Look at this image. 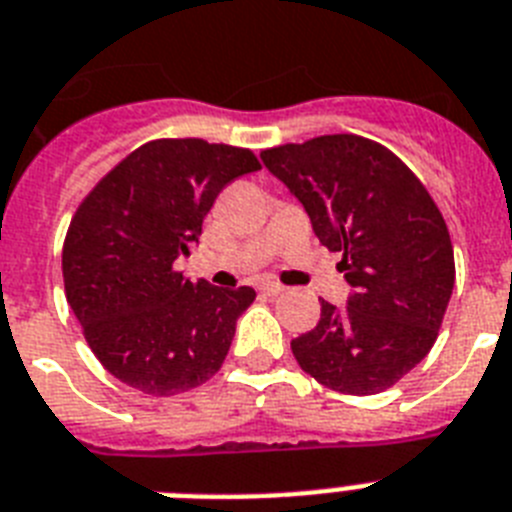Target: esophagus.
Masks as SVG:
<instances>
[{
    "mask_svg": "<svg viewBox=\"0 0 512 512\" xmlns=\"http://www.w3.org/2000/svg\"><path fill=\"white\" fill-rule=\"evenodd\" d=\"M259 290L264 295H280L285 293V285H280V282H261Z\"/></svg>",
    "mask_w": 512,
    "mask_h": 512,
    "instance_id": "esophagus-1",
    "label": "esophagus"
}]
</instances>
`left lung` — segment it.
<instances>
[{"instance_id":"obj_1","label":"left lung","mask_w":512,"mask_h":512,"mask_svg":"<svg viewBox=\"0 0 512 512\" xmlns=\"http://www.w3.org/2000/svg\"><path fill=\"white\" fill-rule=\"evenodd\" d=\"M290 188L316 238L340 251L348 308L290 342L301 369L342 395H377L432 350L455 285L445 217L424 183L382 143L319 135L261 151Z\"/></svg>"}]
</instances>
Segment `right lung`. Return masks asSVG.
<instances>
[{
  "label": "right lung",
  "instance_id": "add662e5",
  "mask_svg": "<svg viewBox=\"0 0 512 512\" xmlns=\"http://www.w3.org/2000/svg\"><path fill=\"white\" fill-rule=\"evenodd\" d=\"M261 170L251 149L156 138L80 201L62 246L67 303L101 366L154 398L204 384L225 363L253 287H211L175 269L214 198Z\"/></svg>",
  "mask_w": 512,
  "mask_h": 512
}]
</instances>
